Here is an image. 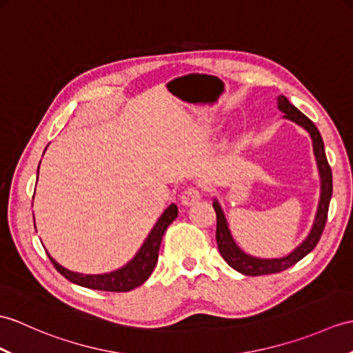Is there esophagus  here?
<instances>
[{"label": "esophagus", "mask_w": 353, "mask_h": 353, "mask_svg": "<svg viewBox=\"0 0 353 353\" xmlns=\"http://www.w3.org/2000/svg\"><path fill=\"white\" fill-rule=\"evenodd\" d=\"M201 195H203V192L200 188L195 185H191V186L185 188V191L182 192V195H180V200H182L185 206H191V204L196 203L201 199Z\"/></svg>", "instance_id": "1"}]
</instances>
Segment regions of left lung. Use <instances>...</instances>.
<instances>
[{
  "label": "left lung",
  "instance_id": "1",
  "mask_svg": "<svg viewBox=\"0 0 353 353\" xmlns=\"http://www.w3.org/2000/svg\"><path fill=\"white\" fill-rule=\"evenodd\" d=\"M278 108L285 114L284 116L285 119H289L294 123H298V125H301L302 128H305L311 135V139H313V149H314L319 173H321V182H322L321 200H319V208H317L313 228H311L307 239L302 242L296 250L292 251L288 257L270 259V260L251 257L248 254H245L243 251L237 248V245L234 243L230 232H228L223 210H221L218 201L216 200L214 201V209L216 214V243H218V250L221 252V256H223V259L227 261V263L233 269H236L237 272L248 276L283 272V270L296 265L298 261L304 259L308 252L313 251L323 233V228L327 219V209H330V201L332 196V171L326 159L323 139L321 132H319V129L316 128L314 123L305 116V114H302L296 106H293L285 96H278Z\"/></svg>",
  "mask_w": 353,
  "mask_h": 353
}]
</instances>
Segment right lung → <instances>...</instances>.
Wrapping results in <instances>:
<instances>
[{
    "mask_svg": "<svg viewBox=\"0 0 353 353\" xmlns=\"http://www.w3.org/2000/svg\"><path fill=\"white\" fill-rule=\"evenodd\" d=\"M176 218H177V206L176 204H171V206L163 212L157 225L153 227V230L150 232L149 237H147L145 242L143 243L141 250L137 252V256L130 260L126 266H123L121 269L114 270V272H110V274H103V275L77 274L57 263L49 254L48 257L51 260L54 268L70 283H75L78 285H83V288L92 289V290H101V292H114V293L130 292L137 289L138 285L145 283L147 278L152 275L158 261L162 236L165 233L168 225L173 223Z\"/></svg>",
    "mask_w": 353,
    "mask_h": 353,
    "instance_id": "1",
    "label": "right lung"
}]
</instances>
